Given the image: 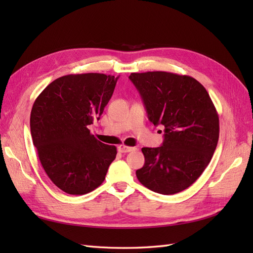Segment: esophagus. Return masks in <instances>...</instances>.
<instances>
[{"instance_id": "esophagus-1", "label": "esophagus", "mask_w": 253, "mask_h": 253, "mask_svg": "<svg viewBox=\"0 0 253 253\" xmlns=\"http://www.w3.org/2000/svg\"><path fill=\"white\" fill-rule=\"evenodd\" d=\"M136 148H133V147H127V145H125V144H120L118 147V151L120 153H128L131 151H134Z\"/></svg>"}]
</instances>
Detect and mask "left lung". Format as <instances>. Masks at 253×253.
<instances>
[{"label":"left lung","instance_id":"obj_1","mask_svg":"<svg viewBox=\"0 0 253 253\" xmlns=\"http://www.w3.org/2000/svg\"><path fill=\"white\" fill-rule=\"evenodd\" d=\"M149 120L165 126L162 147L142 148L144 165L136 176L144 187L170 195L203 174L216 149L219 119L208 91L196 79L168 72L129 75Z\"/></svg>","mask_w":253,"mask_h":253}]
</instances>
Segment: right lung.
<instances>
[{
    "mask_svg": "<svg viewBox=\"0 0 253 253\" xmlns=\"http://www.w3.org/2000/svg\"><path fill=\"white\" fill-rule=\"evenodd\" d=\"M111 75H66L53 80L37 97L30 132L45 173L67 194L83 195L98 188L116 158L115 145L90 134L116 86Z\"/></svg>",
    "mask_w": 253,
    "mask_h": 253,
    "instance_id": "add662e5",
    "label": "right lung"
}]
</instances>
